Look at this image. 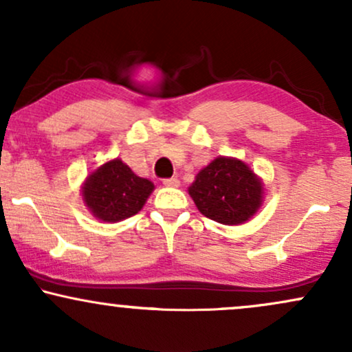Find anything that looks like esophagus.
<instances>
[{"label": "esophagus", "instance_id": "esophagus-1", "mask_svg": "<svg viewBox=\"0 0 352 352\" xmlns=\"http://www.w3.org/2000/svg\"><path fill=\"white\" fill-rule=\"evenodd\" d=\"M164 185H165V187L177 188L180 185V182H179V179H175V177H172V179H165L164 180Z\"/></svg>", "mask_w": 352, "mask_h": 352}]
</instances>
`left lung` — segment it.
Masks as SVG:
<instances>
[{"label": "left lung", "mask_w": 352, "mask_h": 352, "mask_svg": "<svg viewBox=\"0 0 352 352\" xmlns=\"http://www.w3.org/2000/svg\"><path fill=\"white\" fill-rule=\"evenodd\" d=\"M188 195L201 215L221 225H241L263 205V180L235 157H217L197 173Z\"/></svg>", "instance_id": "obj_1"}]
</instances>
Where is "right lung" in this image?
<instances>
[{"instance_id":"obj_1","label":"right lung","mask_w":352,"mask_h":352,"mask_svg":"<svg viewBox=\"0 0 352 352\" xmlns=\"http://www.w3.org/2000/svg\"><path fill=\"white\" fill-rule=\"evenodd\" d=\"M153 188L151 180L137 175L120 159H112L89 173L80 195L98 220L116 223L139 213Z\"/></svg>"}]
</instances>
